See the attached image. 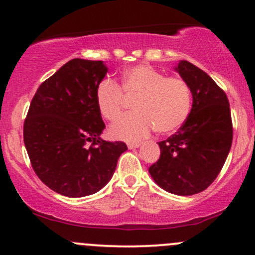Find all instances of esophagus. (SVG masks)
I'll return each instance as SVG.
<instances>
[{
	"mask_svg": "<svg viewBox=\"0 0 255 255\" xmlns=\"http://www.w3.org/2000/svg\"><path fill=\"white\" fill-rule=\"evenodd\" d=\"M128 148H136L140 146V142H128Z\"/></svg>",
	"mask_w": 255,
	"mask_h": 255,
	"instance_id": "esophagus-1",
	"label": "esophagus"
}]
</instances>
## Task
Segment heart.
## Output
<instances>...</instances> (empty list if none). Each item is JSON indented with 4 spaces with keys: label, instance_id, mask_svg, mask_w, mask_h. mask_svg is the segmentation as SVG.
I'll use <instances>...</instances> for the list:
<instances>
[{
    "label": "heart",
    "instance_id": "b5f03b06",
    "mask_svg": "<svg viewBox=\"0 0 255 255\" xmlns=\"http://www.w3.org/2000/svg\"><path fill=\"white\" fill-rule=\"evenodd\" d=\"M125 97L133 99L134 113L110 127L114 139L136 141L156 129L159 134L175 131L184 124L192 107V90L180 77H165L147 64L125 71L121 83L104 80L96 91L99 114L116 121L125 108Z\"/></svg>",
    "mask_w": 255,
    "mask_h": 255
}]
</instances>
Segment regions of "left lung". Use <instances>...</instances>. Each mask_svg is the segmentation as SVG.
Instances as JSON below:
<instances>
[{
    "label": "left lung",
    "mask_w": 255,
    "mask_h": 255,
    "mask_svg": "<svg viewBox=\"0 0 255 255\" xmlns=\"http://www.w3.org/2000/svg\"><path fill=\"white\" fill-rule=\"evenodd\" d=\"M176 71L192 90V111L176 133L158 142L159 159L148 171L166 192L193 195L206 189L223 168L233 121L227 95L209 74L188 61H181Z\"/></svg>",
    "instance_id": "left-lung-1"
}]
</instances>
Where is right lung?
Wrapping results in <instances>:
<instances>
[{
  "label": "right lung",
  "mask_w": 255,
  "mask_h": 255,
  "mask_svg": "<svg viewBox=\"0 0 255 255\" xmlns=\"http://www.w3.org/2000/svg\"><path fill=\"white\" fill-rule=\"evenodd\" d=\"M103 61L73 58L46 79L32 98L24 142L39 180L58 194L81 198L109 182L124 141L101 139L105 125L96 91L107 74Z\"/></svg>",
  "instance_id": "add662e5"
}]
</instances>
